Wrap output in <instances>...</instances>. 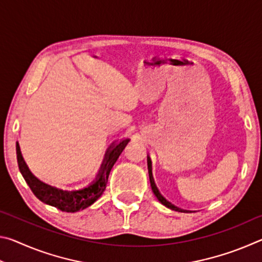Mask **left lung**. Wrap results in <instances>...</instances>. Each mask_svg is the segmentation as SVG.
Returning <instances> with one entry per match:
<instances>
[{"label":"left lung","mask_w":262,"mask_h":262,"mask_svg":"<svg viewBox=\"0 0 262 262\" xmlns=\"http://www.w3.org/2000/svg\"><path fill=\"white\" fill-rule=\"evenodd\" d=\"M148 164H149V157H148ZM150 183H151V188H152V190H154V193H155V195H156L157 196V199L159 200V202H162L163 205H165V206H167V202L164 200V198L162 196L161 194H159V192H158V189H157V187H156V185H155V183L154 181L151 180V177H150ZM168 207H171L170 205H168ZM173 207V206H172Z\"/></svg>","instance_id":"1"}]
</instances>
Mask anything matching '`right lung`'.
<instances>
[{"instance_id":"1","label":"right lung","mask_w":262,"mask_h":262,"mask_svg":"<svg viewBox=\"0 0 262 262\" xmlns=\"http://www.w3.org/2000/svg\"><path fill=\"white\" fill-rule=\"evenodd\" d=\"M128 142H129L128 139L120 141V143L115 145L111 151L110 147L105 154V158L101 163L100 170L96 177V180L92 181L88 187L78 190L57 189L50 185L43 184L42 181L35 178L31 173L23 156H21L18 143L16 144L17 163H18L19 171L25 179L26 184L29 185V187L39 200L46 203V205L55 207L62 211L76 212L90 207L92 203L96 202L101 196V194L104 193L106 188V185H107L110 172L112 170L115 162L118 161L120 154L123 151V149L126 148Z\"/></svg>"}]
</instances>
